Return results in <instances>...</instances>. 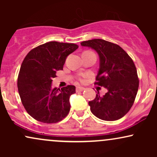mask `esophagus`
Instances as JSON below:
<instances>
[{
  "instance_id": "1",
  "label": "esophagus",
  "mask_w": 157,
  "mask_h": 157,
  "mask_svg": "<svg viewBox=\"0 0 157 157\" xmlns=\"http://www.w3.org/2000/svg\"><path fill=\"white\" fill-rule=\"evenodd\" d=\"M86 89L84 87H82V86H77L76 88V91L77 92H79V91H82Z\"/></svg>"
}]
</instances>
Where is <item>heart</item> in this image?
<instances>
[{
	"mask_svg": "<svg viewBox=\"0 0 157 157\" xmlns=\"http://www.w3.org/2000/svg\"><path fill=\"white\" fill-rule=\"evenodd\" d=\"M83 77H86V75H83ZM81 80H82V79H81Z\"/></svg>",
	"mask_w": 157,
	"mask_h": 157,
	"instance_id": "b5f03b06",
	"label": "heart"
}]
</instances>
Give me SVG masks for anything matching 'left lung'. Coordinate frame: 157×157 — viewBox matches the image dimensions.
<instances>
[{
  "instance_id": "8db88e82",
  "label": "left lung",
  "mask_w": 157,
  "mask_h": 157,
  "mask_svg": "<svg viewBox=\"0 0 157 157\" xmlns=\"http://www.w3.org/2000/svg\"><path fill=\"white\" fill-rule=\"evenodd\" d=\"M81 46L91 48L99 55L100 68L96 84L107 89L105 95L97 91L89 101L91 113L105 121L122 118L134 104L139 88V80L134 61L118 45L102 39L83 41Z\"/></svg>"
}]
</instances>
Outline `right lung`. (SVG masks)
<instances>
[{"label":"right lung","instance_id":"right-lung-1","mask_svg":"<svg viewBox=\"0 0 157 157\" xmlns=\"http://www.w3.org/2000/svg\"><path fill=\"white\" fill-rule=\"evenodd\" d=\"M78 48L74 44L51 41L27 54L21 64L17 89L27 113L37 121L55 123L66 117L70 111V96L75 86L52 88L56 72L63 70L66 57Z\"/></svg>","mask_w":157,"mask_h":157}]
</instances>
